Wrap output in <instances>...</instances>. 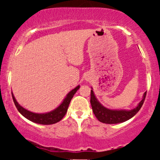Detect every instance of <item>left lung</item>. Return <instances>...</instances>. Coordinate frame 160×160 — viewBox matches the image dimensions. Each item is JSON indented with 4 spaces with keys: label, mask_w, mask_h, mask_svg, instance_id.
<instances>
[{
    "label": "left lung",
    "mask_w": 160,
    "mask_h": 160,
    "mask_svg": "<svg viewBox=\"0 0 160 160\" xmlns=\"http://www.w3.org/2000/svg\"><path fill=\"white\" fill-rule=\"evenodd\" d=\"M147 92H145L143 95L142 100L139 102L137 107L132 110H111L104 107L98 99L96 98L94 94V92L92 88L91 90V98L90 103L92 108V111L96 118L100 122L107 124H116L120 122H126V120H129L133 117L144 104L145 97H146Z\"/></svg>",
    "instance_id": "8db88e82"
}]
</instances>
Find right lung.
Wrapping results in <instances>:
<instances>
[{"instance_id": "right-lung-1", "label": "right lung", "mask_w": 160, "mask_h": 160, "mask_svg": "<svg viewBox=\"0 0 160 160\" xmlns=\"http://www.w3.org/2000/svg\"><path fill=\"white\" fill-rule=\"evenodd\" d=\"M79 89H80V86H78L77 87H75L74 89H72V90L68 93V95H66L63 102H62L61 104L58 108H56V109H54L52 111L44 113H37L28 111L25 108H24L21 105H19V104L16 102L12 92V99H13L14 104H15L18 111H19V113L23 117H25L28 120L38 124L51 125L59 122L65 117L66 113H67L68 108L69 104L71 102V99H72L73 97H74V95L76 93V92Z\"/></svg>"}]
</instances>
